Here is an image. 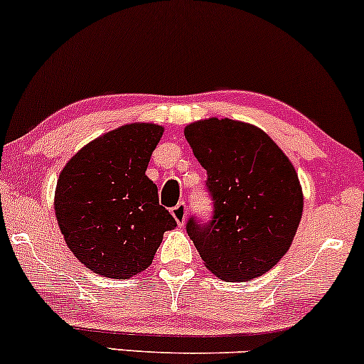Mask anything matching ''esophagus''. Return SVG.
Returning <instances> with one entry per match:
<instances>
[{"label":"esophagus","instance_id":"esophagus-1","mask_svg":"<svg viewBox=\"0 0 364 364\" xmlns=\"http://www.w3.org/2000/svg\"><path fill=\"white\" fill-rule=\"evenodd\" d=\"M171 214H173L174 219H176L178 225L185 224V220H186V203L185 202L178 203L176 207L171 208Z\"/></svg>","mask_w":364,"mask_h":364}]
</instances>
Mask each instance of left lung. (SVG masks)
Instances as JSON below:
<instances>
[{
    "label": "left lung",
    "mask_w": 364,
    "mask_h": 364,
    "mask_svg": "<svg viewBox=\"0 0 364 364\" xmlns=\"http://www.w3.org/2000/svg\"><path fill=\"white\" fill-rule=\"evenodd\" d=\"M185 139L207 169L215 207L210 224H186L205 267L231 282L269 272L291 248L303 215L289 157L263 129L229 118L186 124Z\"/></svg>",
    "instance_id": "left-lung-1"
}]
</instances>
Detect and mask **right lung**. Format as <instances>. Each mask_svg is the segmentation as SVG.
<instances>
[{
	"label": "right lung",
	"mask_w": 364,
	"mask_h": 364,
	"mask_svg": "<svg viewBox=\"0 0 364 364\" xmlns=\"http://www.w3.org/2000/svg\"><path fill=\"white\" fill-rule=\"evenodd\" d=\"M164 127L129 123L89 141L66 162L54 212L66 245L94 274L129 279L152 263L174 217L145 174Z\"/></svg>",
	"instance_id": "right-lung-1"
}]
</instances>
